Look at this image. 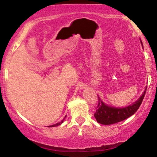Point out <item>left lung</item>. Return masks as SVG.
<instances>
[{"label": "left lung", "mask_w": 157, "mask_h": 157, "mask_svg": "<svg viewBox=\"0 0 157 157\" xmlns=\"http://www.w3.org/2000/svg\"><path fill=\"white\" fill-rule=\"evenodd\" d=\"M146 90L147 89L137 102L124 108H115V107L108 106L105 105L99 97L98 105L96 107V112L94 113V116L97 122L99 124L108 125V124H112L124 121L126 118H129L130 116L134 115L140 106L142 101L144 98Z\"/></svg>", "instance_id": "8db88e82"}]
</instances>
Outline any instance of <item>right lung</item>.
I'll use <instances>...</instances> for the list:
<instances>
[{"instance_id": "add662e5", "label": "right lung", "mask_w": 157, "mask_h": 157, "mask_svg": "<svg viewBox=\"0 0 157 157\" xmlns=\"http://www.w3.org/2000/svg\"><path fill=\"white\" fill-rule=\"evenodd\" d=\"M65 117H66V116H65ZM64 119H63L62 121H60L59 123H57V124H53V125H51V127H55V126H58V125H60V124H61V123L63 122V121H64Z\"/></svg>"}]
</instances>
